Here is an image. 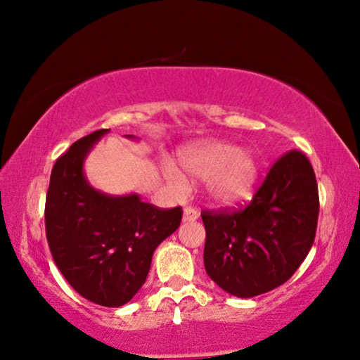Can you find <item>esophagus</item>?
I'll list each match as a JSON object with an SVG mask.
<instances>
[{"mask_svg":"<svg viewBox=\"0 0 360 360\" xmlns=\"http://www.w3.org/2000/svg\"><path fill=\"white\" fill-rule=\"evenodd\" d=\"M182 219L184 221H195V219H198V212L191 208V206H187V208H184V216H182Z\"/></svg>","mask_w":360,"mask_h":360,"instance_id":"1","label":"esophagus"}]
</instances>
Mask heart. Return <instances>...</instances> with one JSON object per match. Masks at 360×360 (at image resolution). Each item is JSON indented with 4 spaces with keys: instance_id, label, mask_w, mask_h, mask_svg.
Returning <instances> with one entry per match:
<instances>
[{
    "instance_id": "heart-1",
    "label": "heart",
    "mask_w": 360,
    "mask_h": 360,
    "mask_svg": "<svg viewBox=\"0 0 360 360\" xmlns=\"http://www.w3.org/2000/svg\"><path fill=\"white\" fill-rule=\"evenodd\" d=\"M182 165L195 178L208 179V192L221 205H240L251 200L259 181L260 165L257 157L249 150L229 143H202L182 155ZM168 181L182 187L178 169L165 167Z\"/></svg>"
}]
</instances>
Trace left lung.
<instances>
[{"label": "left lung", "instance_id": "8db88e82", "mask_svg": "<svg viewBox=\"0 0 360 360\" xmlns=\"http://www.w3.org/2000/svg\"><path fill=\"white\" fill-rule=\"evenodd\" d=\"M318 216L311 163L300 150L285 152L246 208L202 212L206 273L235 297L270 292L288 281L308 255Z\"/></svg>", "mask_w": 360, "mask_h": 360}]
</instances>
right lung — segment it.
Segmentation results:
<instances>
[{"label": "right lung", "mask_w": 360, "mask_h": 360, "mask_svg": "<svg viewBox=\"0 0 360 360\" xmlns=\"http://www.w3.org/2000/svg\"><path fill=\"white\" fill-rule=\"evenodd\" d=\"M108 131L77 139L57 158L44 216L49 248L66 281L87 300L114 308L141 289L152 254L179 227L182 210L157 208L136 193L112 197L89 184L84 160Z\"/></svg>", "instance_id": "add662e5"}]
</instances>
